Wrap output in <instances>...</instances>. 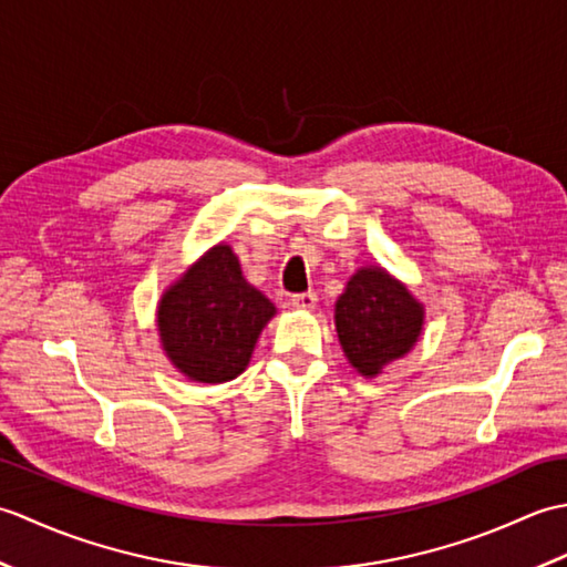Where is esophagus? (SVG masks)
<instances>
[{
	"instance_id": "obj_1",
	"label": "esophagus",
	"mask_w": 567,
	"mask_h": 567,
	"mask_svg": "<svg viewBox=\"0 0 567 567\" xmlns=\"http://www.w3.org/2000/svg\"><path fill=\"white\" fill-rule=\"evenodd\" d=\"M292 307L315 309L317 307V295L315 292H297V295H292Z\"/></svg>"
}]
</instances>
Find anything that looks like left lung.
Masks as SVG:
<instances>
[{"label":"left lung","instance_id":"obj_1","mask_svg":"<svg viewBox=\"0 0 567 567\" xmlns=\"http://www.w3.org/2000/svg\"><path fill=\"white\" fill-rule=\"evenodd\" d=\"M421 323L424 309L380 268L358 270L336 302V331L343 353L370 378L416 343Z\"/></svg>","mask_w":567,"mask_h":567}]
</instances>
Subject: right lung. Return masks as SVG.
Returning a JSON list of instances; mask_svg holds the SVG:
<instances>
[{"label":"right lung","instance_id":"obj_1","mask_svg":"<svg viewBox=\"0 0 567 567\" xmlns=\"http://www.w3.org/2000/svg\"><path fill=\"white\" fill-rule=\"evenodd\" d=\"M270 299L240 275L228 246H216L161 299L158 329L173 365L197 382H226L246 370Z\"/></svg>","mask_w":567,"mask_h":567}]
</instances>
